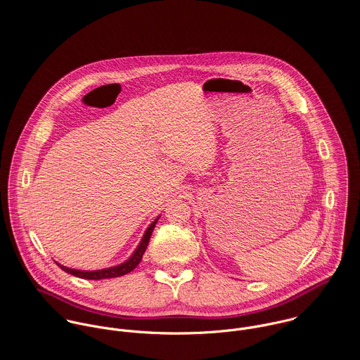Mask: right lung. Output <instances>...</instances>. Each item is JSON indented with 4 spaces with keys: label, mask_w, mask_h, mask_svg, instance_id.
Here are the masks:
<instances>
[{
    "label": "right lung",
    "mask_w": 360,
    "mask_h": 360,
    "mask_svg": "<svg viewBox=\"0 0 360 360\" xmlns=\"http://www.w3.org/2000/svg\"><path fill=\"white\" fill-rule=\"evenodd\" d=\"M159 217H160V214H158V217L147 227V230L144 231V234L141 237V241L136 247L134 252L127 257L124 262H122V263H117V264L109 266V267H103V269H98V270H80V269L66 267V266H63L60 263H56V264L63 271H66V273H69L72 276L80 277V278H86V280H103V278H113V277L124 276V274L130 273L131 270H134L137 267V264L141 262L143 255H144V252H146V250L148 247L150 238L153 236V231H154L155 226H156Z\"/></svg>",
    "instance_id": "right-lung-1"
}]
</instances>
